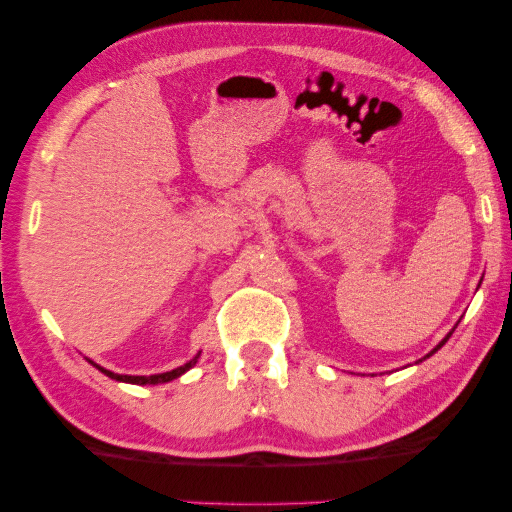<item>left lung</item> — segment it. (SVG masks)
I'll use <instances>...</instances> for the list:
<instances>
[{
    "label": "left lung",
    "instance_id": "1",
    "mask_svg": "<svg viewBox=\"0 0 512 512\" xmlns=\"http://www.w3.org/2000/svg\"><path fill=\"white\" fill-rule=\"evenodd\" d=\"M454 329H456V326H454ZM454 329H451V331H449V333H447V335H445V338H442V340H440V342H438V347H435V349H433V351H431V354H426V356H424V358H429V356H433V354H435V351H438V349H440V347H442V345H445V342H447V340H449V338H451V333H454ZM424 358H422V360H424Z\"/></svg>",
    "mask_w": 512,
    "mask_h": 512
}]
</instances>
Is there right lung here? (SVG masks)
I'll use <instances>...</instances> for the list:
<instances>
[{
	"mask_svg": "<svg viewBox=\"0 0 512 512\" xmlns=\"http://www.w3.org/2000/svg\"><path fill=\"white\" fill-rule=\"evenodd\" d=\"M201 354V351H199ZM199 354L195 356V358H190L186 365H181V367H174V370H170V372H163V374H152V376H131V374H115V372H111V370H104L102 365H97V363H90L97 367L99 372L102 374H106L108 379H115V381H122V383H133V385H158V383H167V381H174V379H179L181 374H186L190 367H195L197 365V358H199Z\"/></svg>",
	"mask_w": 512,
	"mask_h": 512,
	"instance_id": "1",
	"label": "right lung"
}]
</instances>
